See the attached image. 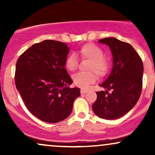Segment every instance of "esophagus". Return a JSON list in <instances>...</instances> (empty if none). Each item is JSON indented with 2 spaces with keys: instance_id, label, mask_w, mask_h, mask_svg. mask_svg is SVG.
<instances>
[{
  "instance_id": "1",
  "label": "esophagus",
  "mask_w": 155,
  "mask_h": 155,
  "mask_svg": "<svg viewBox=\"0 0 155 155\" xmlns=\"http://www.w3.org/2000/svg\"><path fill=\"white\" fill-rule=\"evenodd\" d=\"M87 90H81V94H85V93H87Z\"/></svg>"
}]
</instances>
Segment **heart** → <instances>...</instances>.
Instances as JSON below:
<instances>
[{"label": "heart", "mask_w": 155, "mask_h": 155, "mask_svg": "<svg viewBox=\"0 0 155 155\" xmlns=\"http://www.w3.org/2000/svg\"><path fill=\"white\" fill-rule=\"evenodd\" d=\"M79 54L82 59L90 60L88 70L93 71L99 76H103L108 71V62L103 58L104 52L97 46L92 44H87L80 48ZM78 66V60L74 54H71L65 60V67L70 71H74ZM97 76L94 72H79L73 76V81L77 87L87 89L90 84L95 83Z\"/></svg>", "instance_id": "1"}]
</instances>
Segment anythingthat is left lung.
<instances>
[{
  "label": "left lung",
  "mask_w": 155,
  "mask_h": 155,
  "mask_svg": "<svg viewBox=\"0 0 155 155\" xmlns=\"http://www.w3.org/2000/svg\"><path fill=\"white\" fill-rule=\"evenodd\" d=\"M110 48L113 68L110 75L100 84L106 91L97 92L92 110L97 117L116 120L124 116L137 104L142 90L143 65L139 55L130 44L118 39L98 41ZM112 90L111 94L108 91Z\"/></svg>",
  "instance_id": "left-lung-1"
}]
</instances>
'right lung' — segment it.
<instances>
[{
  "mask_svg": "<svg viewBox=\"0 0 155 155\" xmlns=\"http://www.w3.org/2000/svg\"><path fill=\"white\" fill-rule=\"evenodd\" d=\"M69 50L63 42L45 40L33 44L17 60L16 87L27 108L44 122L66 119L80 95L79 88L69 87L73 81L65 68Z\"/></svg>",
  "mask_w": 155,
  "mask_h": 155,
  "instance_id": "1",
  "label": "right lung"
}]
</instances>
